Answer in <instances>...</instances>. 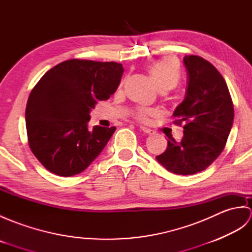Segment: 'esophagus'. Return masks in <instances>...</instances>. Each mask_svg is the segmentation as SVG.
Segmentation results:
<instances>
[{"label":"esophagus","mask_w":252,"mask_h":252,"mask_svg":"<svg viewBox=\"0 0 252 252\" xmlns=\"http://www.w3.org/2000/svg\"><path fill=\"white\" fill-rule=\"evenodd\" d=\"M140 129H141L144 133H146V134H153V133H154L153 130H151V129H149V127H146V126H141Z\"/></svg>","instance_id":"1"}]
</instances>
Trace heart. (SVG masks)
Returning a JSON list of instances; mask_svg holds the SVG:
<instances>
[{"mask_svg":"<svg viewBox=\"0 0 252 252\" xmlns=\"http://www.w3.org/2000/svg\"><path fill=\"white\" fill-rule=\"evenodd\" d=\"M151 72L153 78L157 82L158 87L161 90H169L174 88L179 83L181 73L179 66L176 63L171 60V58H163L156 62L151 66ZM158 114L156 109L145 108V107H140L135 111V118L138 121L146 122L149 118L156 116Z\"/></svg>","mask_w":252,"mask_h":252,"instance_id":"obj_1","label":"heart"}]
</instances>
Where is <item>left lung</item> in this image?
<instances>
[{
    "label": "left lung",
    "instance_id": "obj_1",
    "mask_svg": "<svg viewBox=\"0 0 252 252\" xmlns=\"http://www.w3.org/2000/svg\"><path fill=\"white\" fill-rule=\"evenodd\" d=\"M189 77L185 99L176 107L175 125L184 123L181 142L169 137L165 152L156 157L170 172L189 175L207 169L226 145L234 105L225 80L205 58L184 57Z\"/></svg>",
    "mask_w": 252,
    "mask_h": 252
}]
</instances>
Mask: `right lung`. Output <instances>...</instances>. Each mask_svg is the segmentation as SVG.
<instances>
[{
    "instance_id": "obj_1",
    "label": "right lung",
    "mask_w": 252,
    "mask_h": 252,
    "mask_svg": "<svg viewBox=\"0 0 252 252\" xmlns=\"http://www.w3.org/2000/svg\"><path fill=\"white\" fill-rule=\"evenodd\" d=\"M121 63L69 60L46 71L26 107L28 144L36 159L60 176L81 173L103 151L115 126L89 129L90 110L116 92Z\"/></svg>"
}]
</instances>
